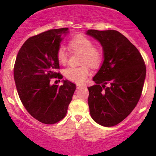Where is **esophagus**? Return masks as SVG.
Returning <instances> with one entry per match:
<instances>
[{
  "label": "esophagus",
  "mask_w": 156,
  "mask_h": 156,
  "mask_svg": "<svg viewBox=\"0 0 156 156\" xmlns=\"http://www.w3.org/2000/svg\"><path fill=\"white\" fill-rule=\"evenodd\" d=\"M84 87V85H81V84H77L76 85V89H81V88Z\"/></svg>",
  "instance_id": "1"
}]
</instances>
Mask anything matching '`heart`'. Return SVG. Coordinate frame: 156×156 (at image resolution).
Instances as JSON below:
<instances>
[{
    "label": "heart",
    "mask_w": 156,
    "mask_h": 156,
    "mask_svg": "<svg viewBox=\"0 0 156 156\" xmlns=\"http://www.w3.org/2000/svg\"><path fill=\"white\" fill-rule=\"evenodd\" d=\"M70 49L74 51L81 52L80 63L84 64L80 67H69L65 70V76L69 81L76 83H83L90 74L87 64L96 68L101 63L103 54L98 47L94 46L93 41L83 35H77L69 42ZM57 58L59 63L66 64L68 61V53L63 46L59 47L57 51Z\"/></svg>",
    "instance_id": "heart-1"
}]
</instances>
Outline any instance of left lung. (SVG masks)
<instances>
[{"mask_svg":"<svg viewBox=\"0 0 156 156\" xmlns=\"http://www.w3.org/2000/svg\"><path fill=\"white\" fill-rule=\"evenodd\" d=\"M86 34L100 42L104 55L102 65L93 78L96 84L88 87L90 115L101 126H115L137 105L146 66L137 48L119 32L88 30Z\"/></svg>","mask_w":156,"mask_h":156,"instance_id":"left-lung-1","label":"left lung"}]
</instances>
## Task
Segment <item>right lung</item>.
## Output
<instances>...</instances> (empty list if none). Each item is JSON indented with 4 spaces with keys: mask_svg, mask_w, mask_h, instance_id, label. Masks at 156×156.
<instances>
[{
    "mask_svg": "<svg viewBox=\"0 0 156 156\" xmlns=\"http://www.w3.org/2000/svg\"><path fill=\"white\" fill-rule=\"evenodd\" d=\"M68 28L55 29L30 37L16 57L14 79L19 98L32 116L45 124L59 122L66 115L76 85L62 80V85H51V78L62 79L57 51Z\"/></svg>",
    "mask_w": 156,
    "mask_h": 156,
    "instance_id": "add662e5",
    "label": "right lung"
}]
</instances>
